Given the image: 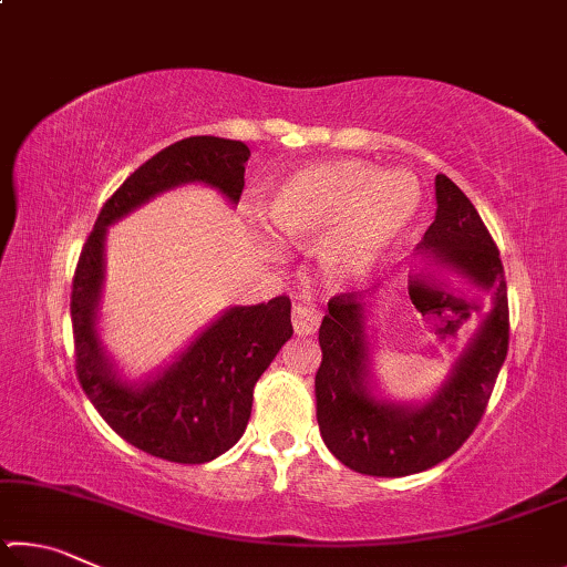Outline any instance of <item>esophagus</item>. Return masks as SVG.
Returning <instances> with one entry per match:
<instances>
[{
	"mask_svg": "<svg viewBox=\"0 0 567 567\" xmlns=\"http://www.w3.org/2000/svg\"><path fill=\"white\" fill-rule=\"evenodd\" d=\"M322 312L318 307L305 305V302H295L292 305V328L297 334H315V330L320 328Z\"/></svg>",
	"mask_w": 567,
	"mask_h": 567,
	"instance_id": "1",
	"label": "esophagus"
}]
</instances>
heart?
I'll list each match as a JSON object with an SVG mask.
<instances>
[{"label": "heart", "instance_id": "obj_1", "mask_svg": "<svg viewBox=\"0 0 567 567\" xmlns=\"http://www.w3.org/2000/svg\"><path fill=\"white\" fill-rule=\"evenodd\" d=\"M420 189L408 175H385L358 159L315 162L272 189L270 219L290 239L320 237L318 257L332 282H354L408 235Z\"/></svg>", "mask_w": 567, "mask_h": 567}]
</instances>
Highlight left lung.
<instances>
[{
	"mask_svg": "<svg viewBox=\"0 0 567 567\" xmlns=\"http://www.w3.org/2000/svg\"><path fill=\"white\" fill-rule=\"evenodd\" d=\"M435 199L437 213L420 247L430 249L425 257L467 275L491 297V310L435 400L402 408L375 400L364 388L368 340L358 295L340 292L328 302L320 324L322 362L315 375L318 425L330 453L362 475L402 477L453 455L485 415L511 342L501 249L453 179L435 177ZM415 287L417 282L410 290Z\"/></svg>",
	"mask_w": 567,
	"mask_h": 567,
	"instance_id": "left-lung-1",
	"label": "left lung"
}]
</instances>
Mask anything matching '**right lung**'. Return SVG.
<instances>
[{
  "instance_id": "obj_1",
  "label": "right lung",
  "mask_w": 567,
  "mask_h": 567,
  "mask_svg": "<svg viewBox=\"0 0 567 567\" xmlns=\"http://www.w3.org/2000/svg\"><path fill=\"white\" fill-rule=\"evenodd\" d=\"M247 159L245 142L207 134L157 152L104 203L74 270L70 312L76 380L114 433L169 463H209L243 437L257 380L292 338L290 297L229 307L157 380L130 388L112 372L94 330L104 235L114 219L185 182H205L239 203Z\"/></svg>"
}]
</instances>
